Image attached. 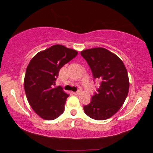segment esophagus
<instances>
[{"label":"esophagus","mask_w":153,"mask_h":153,"mask_svg":"<svg viewBox=\"0 0 153 153\" xmlns=\"http://www.w3.org/2000/svg\"><path fill=\"white\" fill-rule=\"evenodd\" d=\"M80 93H81V91H76V92H74L73 94H74L75 95H79V94H80Z\"/></svg>","instance_id":"obj_1"}]
</instances>
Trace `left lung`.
Listing matches in <instances>:
<instances>
[{
  "instance_id": "8db88e82",
  "label": "left lung",
  "mask_w": 153,
  "mask_h": 153,
  "mask_svg": "<svg viewBox=\"0 0 153 153\" xmlns=\"http://www.w3.org/2000/svg\"><path fill=\"white\" fill-rule=\"evenodd\" d=\"M80 54L90 66L94 78L101 80L91 103L83 106L85 113L96 120H105L121 108L129 92L127 69L120 59L102 47L82 51Z\"/></svg>"
}]
</instances>
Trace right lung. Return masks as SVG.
<instances>
[{"label":"right lung","instance_id":"add662e5","mask_svg":"<svg viewBox=\"0 0 153 153\" xmlns=\"http://www.w3.org/2000/svg\"><path fill=\"white\" fill-rule=\"evenodd\" d=\"M78 52L59 45L39 52L28 65L24 78V90L28 101L40 117L53 120L65 109L69 95L55 81L62 66L73 59Z\"/></svg>","mask_w":153,"mask_h":153}]
</instances>
